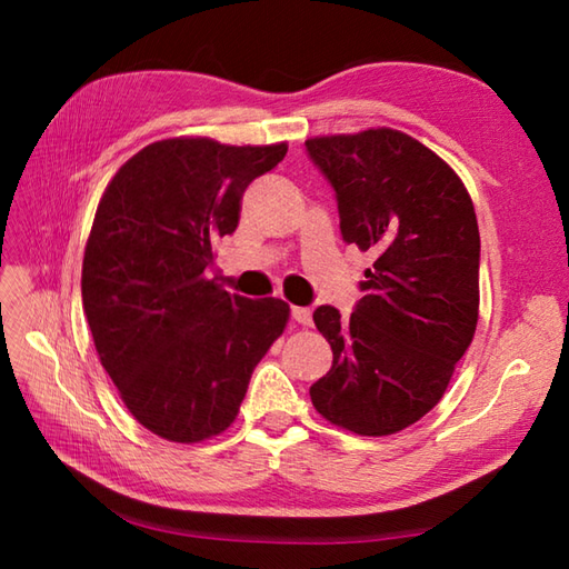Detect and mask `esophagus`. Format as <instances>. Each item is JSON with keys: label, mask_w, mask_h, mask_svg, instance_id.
<instances>
[{"label": "esophagus", "mask_w": 569, "mask_h": 569, "mask_svg": "<svg viewBox=\"0 0 569 569\" xmlns=\"http://www.w3.org/2000/svg\"><path fill=\"white\" fill-rule=\"evenodd\" d=\"M291 316H293V320H296L298 325H303V328H310V325H312V310H310V308L293 306Z\"/></svg>", "instance_id": "1"}]
</instances>
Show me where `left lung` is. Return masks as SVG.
Here are the masks:
<instances>
[{
	"mask_svg": "<svg viewBox=\"0 0 569 569\" xmlns=\"http://www.w3.org/2000/svg\"><path fill=\"white\" fill-rule=\"evenodd\" d=\"M337 192L349 244L377 253L352 316L312 312L332 369L310 401L332 426L381 438L440 403L479 320V227L462 178L398 129L306 141Z\"/></svg>",
	"mask_w": 569,
	"mask_h": 569,
	"instance_id": "8db88e82",
	"label": "left lung"
}]
</instances>
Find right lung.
<instances>
[{
    "instance_id": "obj_1",
    "label": "right lung",
    "mask_w": 569,
    "mask_h": 569,
    "mask_svg": "<svg viewBox=\"0 0 569 569\" xmlns=\"http://www.w3.org/2000/svg\"><path fill=\"white\" fill-rule=\"evenodd\" d=\"M286 141H153L107 183L82 259V308L104 371L143 428L192 445L232 426L253 367L283 335L281 298L229 296L204 269L253 178Z\"/></svg>"
}]
</instances>
